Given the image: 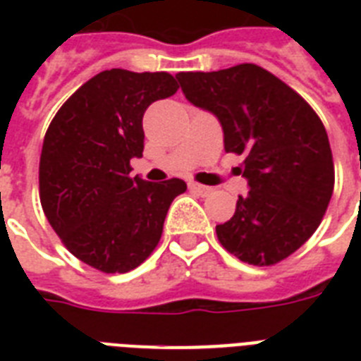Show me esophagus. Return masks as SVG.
<instances>
[{
  "mask_svg": "<svg viewBox=\"0 0 361 361\" xmlns=\"http://www.w3.org/2000/svg\"><path fill=\"white\" fill-rule=\"evenodd\" d=\"M189 187H191L195 192H198L200 197H208V195H212V191H214L212 187L200 185V183H197V181H191V183H189Z\"/></svg>",
  "mask_w": 361,
  "mask_h": 361,
  "instance_id": "34e87169",
  "label": "esophagus"
}]
</instances>
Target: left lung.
<instances>
[{"label": "left lung", "instance_id": "obj_1", "mask_svg": "<svg viewBox=\"0 0 361 361\" xmlns=\"http://www.w3.org/2000/svg\"><path fill=\"white\" fill-rule=\"evenodd\" d=\"M187 101L217 116L226 153L249 192L231 221L215 226L241 262L271 266L313 236L334 192V157L324 125L290 86L255 63L214 73H178Z\"/></svg>", "mask_w": 361, "mask_h": 361}]
</instances>
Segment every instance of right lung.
I'll return each mask as SVG.
<instances>
[{"label":"right lung","instance_id":"obj_1","mask_svg":"<svg viewBox=\"0 0 361 361\" xmlns=\"http://www.w3.org/2000/svg\"><path fill=\"white\" fill-rule=\"evenodd\" d=\"M169 73L110 69L80 86L54 116L42 142L39 197L48 223L78 260L104 274L140 266L163 234L180 178H130L142 157V118L178 92Z\"/></svg>","mask_w":361,"mask_h":361}]
</instances>
